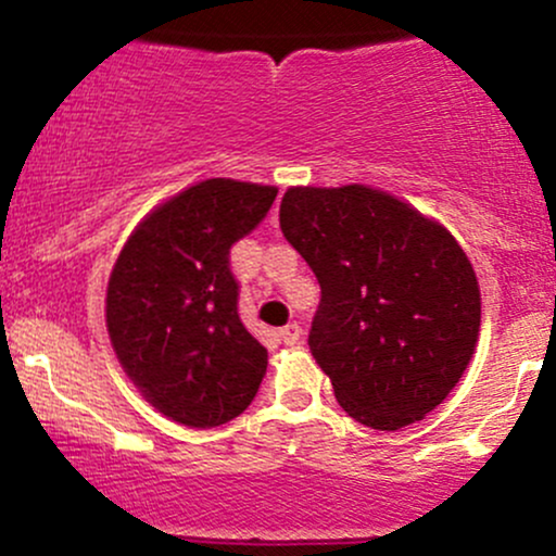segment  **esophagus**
Returning a JSON list of instances; mask_svg holds the SVG:
<instances>
[{"mask_svg": "<svg viewBox=\"0 0 556 556\" xmlns=\"http://www.w3.org/2000/svg\"><path fill=\"white\" fill-rule=\"evenodd\" d=\"M300 334H303V329H300L298 324H287V327L279 329V337H282L285 344H295L300 340Z\"/></svg>", "mask_w": 556, "mask_h": 556, "instance_id": "esophagus-1", "label": "esophagus"}]
</instances>
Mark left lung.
Instances as JSON below:
<instances>
[{
    "label": "left lung",
    "mask_w": 556,
    "mask_h": 556,
    "mask_svg": "<svg viewBox=\"0 0 556 556\" xmlns=\"http://www.w3.org/2000/svg\"><path fill=\"white\" fill-rule=\"evenodd\" d=\"M279 227L321 285L308 344L342 410L397 431L444 402L481 329L473 264L450 229L368 185L290 188Z\"/></svg>",
    "instance_id": "1"
}]
</instances>
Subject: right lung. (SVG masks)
I'll return each instance as SVG.
<instances>
[{
	"instance_id": "obj_1",
	"label": "right lung",
	"mask_w": 556,
	"mask_h": 556,
	"mask_svg": "<svg viewBox=\"0 0 556 556\" xmlns=\"http://www.w3.org/2000/svg\"><path fill=\"white\" fill-rule=\"evenodd\" d=\"M274 185L212 177L132 229L106 287L119 366L159 413L214 429L238 418L266 374V348L242 327L229 248L264 219Z\"/></svg>"
}]
</instances>
